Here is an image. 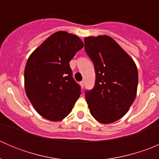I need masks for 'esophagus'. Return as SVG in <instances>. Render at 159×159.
I'll return each mask as SVG.
<instances>
[{"mask_svg": "<svg viewBox=\"0 0 159 159\" xmlns=\"http://www.w3.org/2000/svg\"><path fill=\"white\" fill-rule=\"evenodd\" d=\"M80 84H81V88H84V81H81V82H80Z\"/></svg>", "mask_w": 159, "mask_h": 159, "instance_id": "1", "label": "esophagus"}]
</instances>
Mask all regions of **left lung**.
Masks as SVG:
<instances>
[{
	"instance_id": "left-lung-1",
	"label": "left lung",
	"mask_w": 159,
	"mask_h": 159,
	"mask_svg": "<svg viewBox=\"0 0 159 159\" xmlns=\"http://www.w3.org/2000/svg\"><path fill=\"white\" fill-rule=\"evenodd\" d=\"M84 49L94 63L95 84L85 91L91 115L102 124L122 118L136 97L139 74L133 59L109 36L84 38Z\"/></svg>"
}]
</instances>
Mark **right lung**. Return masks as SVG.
<instances>
[{
	"instance_id": "add662e5",
	"label": "right lung",
	"mask_w": 159,
	"mask_h": 159,
	"mask_svg": "<svg viewBox=\"0 0 159 159\" xmlns=\"http://www.w3.org/2000/svg\"><path fill=\"white\" fill-rule=\"evenodd\" d=\"M84 47L77 35L57 31L48 38L28 57L25 88L28 99L40 115L53 121L64 119L81 94L72 77L69 62Z\"/></svg>"
}]
</instances>
